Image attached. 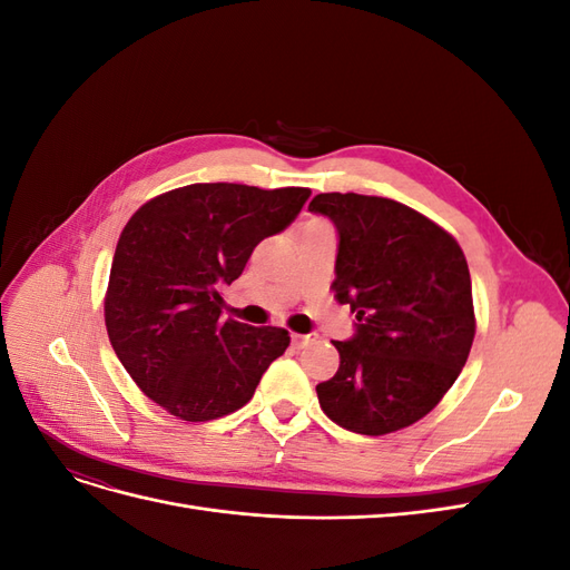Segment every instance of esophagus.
I'll list each match as a JSON object with an SVG mask.
<instances>
[{
  "instance_id": "obj_1",
  "label": "esophagus",
  "mask_w": 570,
  "mask_h": 570,
  "mask_svg": "<svg viewBox=\"0 0 570 570\" xmlns=\"http://www.w3.org/2000/svg\"><path fill=\"white\" fill-rule=\"evenodd\" d=\"M318 335L316 333H306V335H302V333H292V344H295L297 350H304L308 342H314Z\"/></svg>"
}]
</instances>
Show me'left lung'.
I'll list each match as a JSON object with an SVG mask.
<instances>
[{"instance_id":"left-lung-1","label":"left lung","mask_w":570,"mask_h":570,"mask_svg":"<svg viewBox=\"0 0 570 570\" xmlns=\"http://www.w3.org/2000/svg\"><path fill=\"white\" fill-rule=\"evenodd\" d=\"M308 212L337 228L333 289L356 314L354 337L333 342L337 373L316 385L323 413L371 438L421 421L454 385L475 337L459 243L385 197L323 193Z\"/></svg>"}]
</instances>
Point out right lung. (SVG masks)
<instances>
[{
    "label": "right lung",
    "instance_id": "right-lung-1",
    "mask_svg": "<svg viewBox=\"0 0 570 570\" xmlns=\"http://www.w3.org/2000/svg\"><path fill=\"white\" fill-rule=\"evenodd\" d=\"M308 195L195 183L149 199L126 223L105 297L107 333L135 385L170 416L204 423L243 409L287 350L285 327L223 321L220 289Z\"/></svg>",
    "mask_w": 570,
    "mask_h": 570
}]
</instances>
